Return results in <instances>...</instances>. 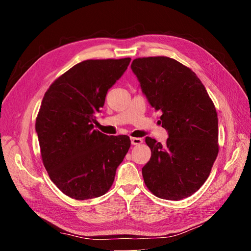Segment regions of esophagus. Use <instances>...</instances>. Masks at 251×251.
Wrapping results in <instances>:
<instances>
[{
	"label": "esophagus",
	"instance_id": "obj_1",
	"mask_svg": "<svg viewBox=\"0 0 251 251\" xmlns=\"http://www.w3.org/2000/svg\"><path fill=\"white\" fill-rule=\"evenodd\" d=\"M142 139L141 138H138V137H132L131 138V143L133 144V146H138V144L142 143Z\"/></svg>",
	"mask_w": 251,
	"mask_h": 251
}]
</instances>
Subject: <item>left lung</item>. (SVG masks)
<instances>
[{
  "mask_svg": "<svg viewBox=\"0 0 251 251\" xmlns=\"http://www.w3.org/2000/svg\"><path fill=\"white\" fill-rule=\"evenodd\" d=\"M131 69L169 135L164 146L146 138L151 156L144 183L160 199H186L202 186L219 152L215 104L196 74L174 59L138 58Z\"/></svg>",
  "mask_w": 251,
  "mask_h": 251,
  "instance_id": "1",
  "label": "left lung"
}]
</instances>
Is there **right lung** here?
<instances>
[{"label": "right lung", "mask_w": 251, "mask_h": 251, "mask_svg": "<svg viewBox=\"0 0 251 251\" xmlns=\"http://www.w3.org/2000/svg\"><path fill=\"white\" fill-rule=\"evenodd\" d=\"M130 58L86 60L51 83L39 109L35 130L50 180L77 201L107 192L130 148L127 135L95 129L96 114L108 90L121 78Z\"/></svg>", "instance_id": "right-lung-1"}]
</instances>
